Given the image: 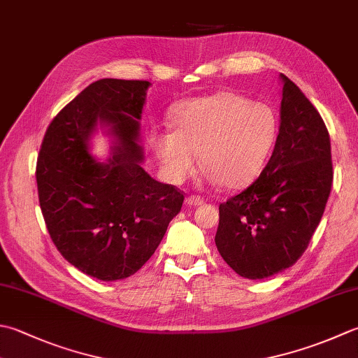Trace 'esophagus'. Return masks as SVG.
Returning a JSON list of instances; mask_svg holds the SVG:
<instances>
[{
  "label": "esophagus",
  "instance_id": "34e87169",
  "mask_svg": "<svg viewBox=\"0 0 358 358\" xmlns=\"http://www.w3.org/2000/svg\"><path fill=\"white\" fill-rule=\"evenodd\" d=\"M205 203V200H203L201 197H197V195H191V197L186 199V205L187 206H200Z\"/></svg>",
  "mask_w": 358,
  "mask_h": 358
}]
</instances>
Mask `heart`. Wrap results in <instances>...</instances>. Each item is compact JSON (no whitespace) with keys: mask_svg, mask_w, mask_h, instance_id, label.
<instances>
[{"mask_svg":"<svg viewBox=\"0 0 358 358\" xmlns=\"http://www.w3.org/2000/svg\"><path fill=\"white\" fill-rule=\"evenodd\" d=\"M173 130L153 131L149 145L166 178L183 183L201 158L209 185L247 187L259 177L276 144L279 117L265 102L242 94L220 93L180 105Z\"/></svg>","mask_w":358,"mask_h":358,"instance_id":"obj_1","label":"heart"}]
</instances>
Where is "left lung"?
<instances>
[{"mask_svg": "<svg viewBox=\"0 0 358 358\" xmlns=\"http://www.w3.org/2000/svg\"><path fill=\"white\" fill-rule=\"evenodd\" d=\"M278 139L257 180L219 206L215 245L237 275L264 279L292 267L320 225L334 172L323 117L281 74Z\"/></svg>", "mask_w": 358, "mask_h": 358, "instance_id": "1", "label": "left lung"}]
</instances>
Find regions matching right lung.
<instances>
[{"instance_id":"add662e5","label":"right lung","mask_w":358,"mask_h":358,"mask_svg":"<svg viewBox=\"0 0 358 358\" xmlns=\"http://www.w3.org/2000/svg\"><path fill=\"white\" fill-rule=\"evenodd\" d=\"M150 82L101 79L52 119L37 161L40 208L60 255L101 281L143 267L180 213L183 194L143 169L141 115ZM110 138L97 162L90 139Z\"/></svg>"}]
</instances>
